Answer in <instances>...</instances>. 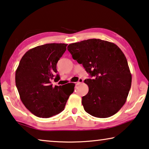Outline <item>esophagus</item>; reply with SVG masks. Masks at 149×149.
I'll return each mask as SVG.
<instances>
[{"label": "esophagus", "mask_w": 149, "mask_h": 149, "mask_svg": "<svg viewBox=\"0 0 149 149\" xmlns=\"http://www.w3.org/2000/svg\"><path fill=\"white\" fill-rule=\"evenodd\" d=\"M82 82H83V79H79V81L77 82V84H79L80 83H82Z\"/></svg>", "instance_id": "34e87169"}]
</instances>
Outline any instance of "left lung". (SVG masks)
I'll return each mask as SVG.
<instances>
[{
  "mask_svg": "<svg viewBox=\"0 0 149 149\" xmlns=\"http://www.w3.org/2000/svg\"><path fill=\"white\" fill-rule=\"evenodd\" d=\"M67 49L92 77L84 80L89 88L82 97L84 110L100 118L116 114L125 103L132 80L122 51L113 43L100 39L71 43Z\"/></svg>",
  "mask_w": 149,
  "mask_h": 149,
  "instance_id": "8db88e82",
  "label": "left lung"
}]
</instances>
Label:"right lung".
Returning <instances> with one entry per match:
<instances>
[{
    "label": "right lung",
    "mask_w": 149,
    "mask_h": 149,
    "mask_svg": "<svg viewBox=\"0 0 149 149\" xmlns=\"http://www.w3.org/2000/svg\"><path fill=\"white\" fill-rule=\"evenodd\" d=\"M65 43H47L28 51L16 71V85L26 108L33 115L47 118L64 110L74 92L72 83L53 86L57 63L67 49ZM58 74L55 79H59Z\"/></svg>",
    "instance_id": "1"
}]
</instances>
